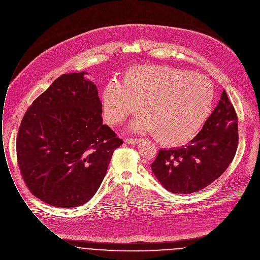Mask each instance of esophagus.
Masks as SVG:
<instances>
[{
    "label": "esophagus",
    "instance_id": "1",
    "mask_svg": "<svg viewBox=\"0 0 260 260\" xmlns=\"http://www.w3.org/2000/svg\"><path fill=\"white\" fill-rule=\"evenodd\" d=\"M125 142L127 144H137V143L140 142V139H137V138H126Z\"/></svg>",
    "mask_w": 260,
    "mask_h": 260
}]
</instances>
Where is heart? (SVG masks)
I'll return each instance as SVG.
<instances>
[{
	"label": "heart",
	"instance_id": "obj_1",
	"mask_svg": "<svg viewBox=\"0 0 260 260\" xmlns=\"http://www.w3.org/2000/svg\"><path fill=\"white\" fill-rule=\"evenodd\" d=\"M215 90L202 75L168 66L128 69L122 83L108 82L101 92L105 121L116 126L139 109L130 124L135 132H152L162 145L175 147L191 141L202 130L214 107Z\"/></svg>",
	"mask_w": 260,
	"mask_h": 260
}]
</instances>
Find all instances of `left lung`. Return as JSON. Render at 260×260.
<instances>
[{"label": "left lung", "instance_id": "1", "mask_svg": "<svg viewBox=\"0 0 260 260\" xmlns=\"http://www.w3.org/2000/svg\"><path fill=\"white\" fill-rule=\"evenodd\" d=\"M238 147V119L225 90L200 133L185 146L160 149L151 170L173 193L205 188L224 173Z\"/></svg>", "mask_w": 260, "mask_h": 260}]
</instances>
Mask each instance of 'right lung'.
<instances>
[{"label": "right lung", "mask_w": 260, "mask_h": 260, "mask_svg": "<svg viewBox=\"0 0 260 260\" xmlns=\"http://www.w3.org/2000/svg\"><path fill=\"white\" fill-rule=\"evenodd\" d=\"M86 75L56 79L28 108L17 135L18 166L26 185L54 207L88 202L123 143L103 124L98 89Z\"/></svg>", "instance_id": "obj_1"}]
</instances>
